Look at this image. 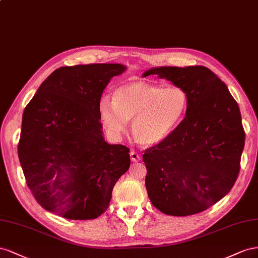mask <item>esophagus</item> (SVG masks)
<instances>
[{
	"mask_svg": "<svg viewBox=\"0 0 258 258\" xmlns=\"http://www.w3.org/2000/svg\"><path fill=\"white\" fill-rule=\"evenodd\" d=\"M131 160L133 162L141 161V154L135 152V151H131Z\"/></svg>",
	"mask_w": 258,
	"mask_h": 258,
	"instance_id": "esophagus-1",
	"label": "esophagus"
}]
</instances>
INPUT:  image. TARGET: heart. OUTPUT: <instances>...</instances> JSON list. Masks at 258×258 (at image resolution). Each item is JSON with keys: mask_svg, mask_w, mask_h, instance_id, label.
I'll use <instances>...</instances> for the list:
<instances>
[{"mask_svg": "<svg viewBox=\"0 0 258 258\" xmlns=\"http://www.w3.org/2000/svg\"><path fill=\"white\" fill-rule=\"evenodd\" d=\"M188 95L181 87L133 81L117 86L112 100L101 98L98 113L110 134L122 135L132 121V135L144 147L164 142L182 121L188 109Z\"/></svg>", "mask_w": 258, "mask_h": 258, "instance_id": "obj_1", "label": "heart"}]
</instances>
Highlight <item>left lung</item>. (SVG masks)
I'll list each match as a JSON object with an SVG mask.
<instances>
[{
  "mask_svg": "<svg viewBox=\"0 0 258 258\" xmlns=\"http://www.w3.org/2000/svg\"><path fill=\"white\" fill-rule=\"evenodd\" d=\"M151 75L185 90L189 104L173 133L145 150L147 192L164 214H198L238 178L245 141L240 109L227 85L203 66L152 68L144 77Z\"/></svg>",
  "mask_w": 258,
  "mask_h": 258,
  "instance_id": "obj_1",
  "label": "left lung"
}]
</instances>
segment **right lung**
<instances>
[{
    "label": "right lung",
    "instance_id": "right-lung-1",
    "mask_svg": "<svg viewBox=\"0 0 258 258\" xmlns=\"http://www.w3.org/2000/svg\"><path fill=\"white\" fill-rule=\"evenodd\" d=\"M120 63L56 69L25 108L18 157L42 208L63 218L100 216L115 182L131 165L130 149L102 136L98 105Z\"/></svg>",
    "mask_w": 258,
    "mask_h": 258
}]
</instances>
